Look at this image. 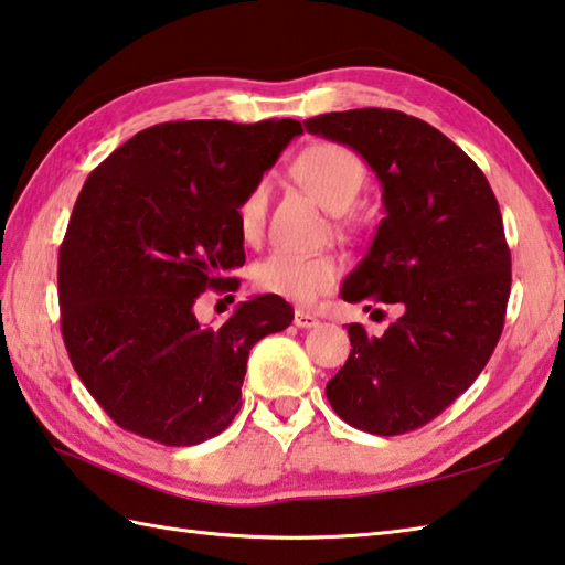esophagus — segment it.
Masks as SVG:
<instances>
[{
  "instance_id": "obj_1",
  "label": "esophagus",
  "mask_w": 565,
  "mask_h": 565,
  "mask_svg": "<svg viewBox=\"0 0 565 565\" xmlns=\"http://www.w3.org/2000/svg\"><path fill=\"white\" fill-rule=\"evenodd\" d=\"M318 323V318L313 316V313H309V311H296L294 313V326H299V328H316Z\"/></svg>"
}]
</instances>
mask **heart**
I'll return each mask as SVG.
<instances>
[{
    "label": "heart",
    "mask_w": 565,
    "mask_h": 565,
    "mask_svg": "<svg viewBox=\"0 0 565 565\" xmlns=\"http://www.w3.org/2000/svg\"><path fill=\"white\" fill-rule=\"evenodd\" d=\"M294 175L311 198L333 214L353 207L365 188V166L353 150L338 142H316L294 162ZM269 210V180H256L237 210L239 232L247 242L262 237ZM341 269L331 256L274 252L254 266V286L294 303H311L335 289Z\"/></svg>",
    "instance_id": "b5f03b06"
}]
</instances>
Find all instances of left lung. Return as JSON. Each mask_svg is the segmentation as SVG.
<instances>
[{"mask_svg": "<svg viewBox=\"0 0 565 565\" xmlns=\"http://www.w3.org/2000/svg\"><path fill=\"white\" fill-rule=\"evenodd\" d=\"M303 126L353 148L383 188L385 220L343 301L403 311L377 338L348 326L353 351L326 397L363 433H413L477 381L504 331L511 252L499 202L465 150L407 113L355 108Z\"/></svg>", "mask_w": 565, "mask_h": 565, "instance_id": "8db88e82", "label": "left lung"}]
</instances>
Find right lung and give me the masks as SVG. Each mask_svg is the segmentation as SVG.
Listing matches in <instances>:
<instances>
[{"label": "right lung", "instance_id": "add662e5", "mask_svg": "<svg viewBox=\"0 0 565 565\" xmlns=\"http://www.w3.org/2000/svg\"><path fill=\"white\" fill-rule=\"evenodd\" d=\"M301 132L294 118L160 122L88 175L58 249L61 335L118 427L190 447L239 413L252 345L294 309L266 294L207 328L192 306L239 289V202Z\"/></svg>", "mask_w": 565, "mask_h": 565}]
</instances>
